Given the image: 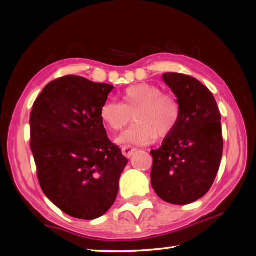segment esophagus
<instances>
[{
  "label": "esophagus",
  "instance_id": "esophagus-1",
  "mask_svg": "<svg viewBox=\"0 0 256 256\" xmlns=\"http://www.w3.org/2000/svg\"><path fill=\"white\" fill-rule=\"evenodd\" d=\"M136 149L134 148V146H123V148H122V152H123V154L126 158L131 157V156L134 152H136Z\"/></svg>",
  "mask_w": 256,
  "mask_h": 256
}]
</instances>
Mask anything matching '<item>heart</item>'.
<instances>
[{"label": "heart", "instance_id": "b5f03b06", "mask_svg": "<svg viewBox=\"0 0 256 256\" xmlns=\"http://www.w3.org/2000/svg\"><path fill=\"white\" fill-rule=\"evenodd\" d=\"M122 104L108 100L100 108V118L112 132H118L131 122L134 114L136 122L120 134V144H149L157 133L170 134L180 122V105L170 92L151 84L128 86L120 94Z\"/></svg>", "mask_w": 256, "mask_h": 256}]
</instances>
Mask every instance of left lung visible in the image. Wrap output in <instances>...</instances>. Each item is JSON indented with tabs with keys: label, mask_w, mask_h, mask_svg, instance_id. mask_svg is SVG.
<instances>
[{
	"label": "left lung",
	"mask_w": 256,
	"mask_h": 256,
	"mask_svg": "<svg viewBox=\"0 0 256 256\" xmlns=\"http://www.w3.org/2000/svg\"><path fill=\"white\" fill-rule=\"evenodd\" d=\"M164 81L180 105L177 126L151 150V185L162 200L185 206L204 196L222 157V115L214 94L196 78L168 72Z\"/></svg>",
	"instance_id": "8db88e82"
}]
</instances>
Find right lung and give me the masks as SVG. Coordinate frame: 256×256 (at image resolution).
I'll list each match as a JSON object with an SVG mask.
<instances>
[{"label": "right lung", "mask_w": 256, "mask_h": 256, "mask_svg": "<svg viewBox=\"0 0 256 256\" xmlns=\"http://www.w3.org/2000/svg\"><path fill=\"white\" fill-rule=\"evenodd\" d=\"M114 86L66 76L50 82L30 112V148L45 196L73 218L114 204L128 159L108 138L100 108Z\"/></svg>", "instance_id": "1"}]
</instances>
